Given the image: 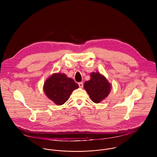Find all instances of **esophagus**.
<instances>
[{"label":"esophagus","mask_w":157,"mask_h":157,"mask_svg":"<svg viewBox=\"0 0 157 157\" xmlns=\"http://www.w3.org/2000/svg\"><path fill=\"white\" fill-rule=\"evenodd\" d=\"M78 85H79V87H80V88H82L83 86V82H80V83H78Z\"/></svg>","instance_id":"esophagus-1"}]
</instances>
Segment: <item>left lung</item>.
<instances>
[{
    "instance_id": "obj_1",
    "label": "left lung",
    "mask_w": 157,
    "mask_h": 157,
    "mask_svg": "<svg viewBox=\"0 0 157 157\" xmlns=\"http://www.w3.org/2000/svg\"><path fill=\"white\" fill-rule=\"evenodd\" d=\"M90 77V80L84 83V89L93 102L99 103L109 95L111 90V84L98 72H91Z\"/></svg>"
}]
</instances>
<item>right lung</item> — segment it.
Listing matches in <instances>:
<instances>
[{
    "mask_svg": "<svg viewBox=\"0 0 157 157\" xmlns=\"http://www.w3.org/2000/svg\"><path fill=\"white\" fill-rule=\"evenodd\" d=\"M74 80L63 73H54L49 77L44 85L46 97L57 105H63L69 99L74 90L78 88Z\"/></svg>",
    "mask_w": 157,
    "mask_h": 157,
    "instance_id": "1",
    "label": "right lung"
}]
</instances>
